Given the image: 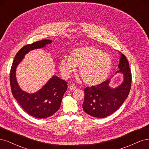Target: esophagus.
I'll use <instances>...</instances> for the list:
<instances>
[{
  "mask_svg": "<svg viewBox=\"0 0 149 149\" xmlns=\"http://www.w3.org/2000/svg\"><path fill=\"white\" fill-rule=\"evenodd\" d=\"M69 89L71 90H74L76 89V86L74 84H71L70 86H69Z\"/></svg>",
  "mask_w": 149,
  "mask_h": 149,
  "instance_id": "esophagus-1",
  "label": "esophagus"
}]
</instances>
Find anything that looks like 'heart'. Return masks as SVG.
Instances as JSON below:
<instances>
[{
    "instance_id": "obj_1",
    "label": "heart",
    "mask_w": 149,
    "mask_h": 149,
    "mask_svg": "<svg viewBox=\"0 0 149 149\" xmlns=\"http://www.w3.org/2000/svg\"><path fill=\"white\" fill-rule=\"evenodd\" d=\"M111 56L93 46H83L74 49L69 56H65L59 64L60 72L65 78H69L79 67V73L84 83L97 85L103 81L111 69Z\"/></svg>"
}]
</instances>
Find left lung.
<instances>
[{
  "mask_svg": "<svg viewBox=\"0 0 149 149\" xmlns=\"http://www.w3.org/2000/svg\"><path fill=\"white\" fill-rule=\"evenodd\" d=\"M119 53L118 70L115 74L123 75L122 83L113 88L109 85L111 79H109L97 86L84 89L83 109L86 113L93 117L103 118L108 116L118 110L128 97L131 86V72L126 56L121 52Z\"/></svg>",
  "mask_w": 149,
  "mask_h": 149,
  "instance_id": "obj_1",
  "label": "left lung"
}]
</instances>
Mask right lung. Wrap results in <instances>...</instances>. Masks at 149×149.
I'll return each mask as SVG.
<instances>
[{
	"label": "right lung",
	"instance_id": "right-lung-1",
	"mask_svg": "<svg viewBox=\"0 0 149 149\" xmlns=\"http://www.w3.org/2000/svg\"><path fill=\"white\" fill-rule=\"evenodd\" d=\"M51 42V40H43L23 47L17 53L10 70V82L14 98L28 114L40 119L48 118L58 111L62 97L68 88V83L53 75L41 89L30 93L25 92L19 86L16 70L17 66L30 51L44 48Z\"/></svg>",
	"mask_w": 149,
	"mask_h": 149
}]
</instances>
